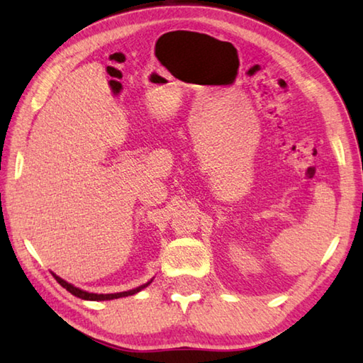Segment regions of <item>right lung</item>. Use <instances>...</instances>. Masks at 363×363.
I'll return each mask as SVG.
<instances>
[{
    "instance_id": "right-lung-1",
    "label": "right lung",
    "mask_w": 363,
    "mask_h": 363,
    "mask_svg": "<svg viewBox=\"0 0 363 363\" xmlns=\"http://www.w3.org/2000/svg\"><path fill=\"white\" fill-rule=\"evenodd\" d=\"M52 276L56 277V281H57L60 285H62L64 289H67L68 291H70L72 295L78 296V298H81V299H89V301H109V299H117V298H123V296H130V295H134V293H137V291H140L142 289H145L148 284H151V281H150L148 284H143V285H140V287H137V289H134V290H129V291L109 293V295H96V293H89V291H84V290H81V289H78V287H74V285L68 284L67 281L62 279V277H59V276H56L54 273H52Z\"/></svg>"
}]
</instances>
